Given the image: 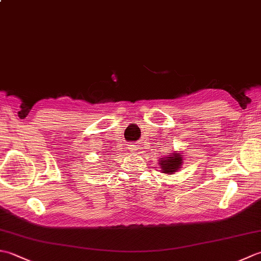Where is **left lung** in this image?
<instances>
[{
    "mask_svg": "<svg viewBox=\"0 0 261 261\" xmlns=\"http://www.w3.org/2000/svg\"><path fill=\"white\" fill-rule=\"evenodd\" d=\"M181 160V153H174L171 157L162 160L160 162V167L164 170V173L171 175V173H176V170L180 168Z\"/></svg>",
    "mask_w": 261,
    "mask_h": 261,
    "instance_id": "8db88e82",
    "label": "left lung"
}]
</instances>
